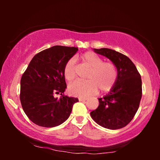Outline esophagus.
I'll use <instances>...</instances> for the list:
<instances>
[{
	"label": "esophagus",
	"instance_id": "34e87169",
	"mask_svg": "<svg viewBox=\"0 0 160 160\" xmlns=\"http://www.w3.org/2000/svg\"><path fill=\"white\" fill-rule=\"evenodd\" d=\"M87 98H82V97L78 98V100H79V101H85V100H87Z\"/></svg>",
	"mask_w": 160,
	"mask_h": 160
}]
</instances>
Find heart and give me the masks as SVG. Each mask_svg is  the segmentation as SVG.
Returning <instances> with one entry per match:
<instances>
[{
  "label": "heart",
  "instance_id": "heart-1",
  "mask_svg": "<svg viewBox=\"0 0 160 160\" xmlns=\"http://www.w3.org/2000/svg\"><path fill=\"white\" fill-rule=\"evenodd\" d=\"M84 65L89 68L85 81H76L68 87V92L72 96L87 97L99 89L100 92L110 91L117 79V69L111 62H103L102 59L93 52H86L81 56ZM63 75L71 82L76 78L75 60L71 58L65 63Z\"/></svg>",
  "mask_w": 160,
  "mask_h": 160
}]
</instances>
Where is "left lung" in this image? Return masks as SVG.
<instances>
[{"label": "left lung", "instance_id": "1", "mask_svg": "<svg viewBox=\"0 0 160 160\" xmlns=\"http://www.w3.org/2000/svg\"><path fill=\"white\" fill-rule=\"evenodd\" d=\"M97 54L108 58L117 69V79L110 92L98 98L99 106L90 112L94 121L110 130L121 129L130 123L139 108L142 97L140 73L131 60L115 50L94 49Z\"/></svg>", "mask_w": 160, "mask_h": 160}]
</instances>
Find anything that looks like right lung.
<instances>
[{"label":"right lung","instance_id":"1","mask_svg":"<svg viewBox=\"0 0 160 160\" xmlns=\"http://www.w3.org/2000/svg\"><path fill=\"white\" fill-rule=\"evenodd\" d=\"M77 47L54 46L33 57L22 74L20 101L24 112L37 125L54 128L68 119L76 98L63 95L66 89L63 69ZM60 93V99L54 98Z\"/></svg>","mask_w":160,"mask_h":160}]
</instances>
